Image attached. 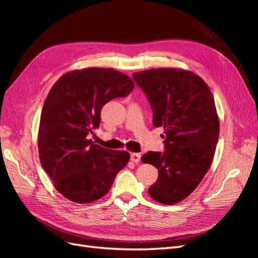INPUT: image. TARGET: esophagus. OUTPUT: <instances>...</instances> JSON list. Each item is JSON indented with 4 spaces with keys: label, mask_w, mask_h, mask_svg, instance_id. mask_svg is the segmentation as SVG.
<instances>
[{
    "label": "esophagus",
    "mask_w": 258,
    "mask_h": 258,
    "mask_svg": "<svg viewBox=\"0 0 258 258\" xmlns=\"http://www.w3.org/2000/svg\"><path fill=\"white\" fill-rule=\"evenodd\" d=\"M130 159L132 162L135 163H139L140 160H141V154H138V153H134L130 155Z\"/></svg>",
    "instance_id": "esophagus-1"
}]
</instances>
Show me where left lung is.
<instances>
[{
	"instance_id": "8db88e82",
	"label": "left lung",
	"mask_w": 258,
	"mask_h": 258,
	"mask_svg": "<svg viewBox=\"0 0 258 258\" xmlns=\"http://www.w3.org/2000/svg\"><path fill=\"white\" fill-rule=\"evenodd\" d=\"M151 104L154 127L165 130V152H147L144 163L158 169L150 196L165 205L182 201L196 189L212 162L220 136L212 93L202 79L176 69L132 74Z\"/></svg>"
}]
</instances>
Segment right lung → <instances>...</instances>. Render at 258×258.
I'll list each match as a JSON object with an SVG mask.
<instances>
[{
    "mask_svg": "<svg viewBox=\"0 0 258 258\" xmlns=\"http://www.w3.org/2000/svg\"><path fill=\"white\" fill-rule=\"evenodd\" d=\"M130 77L112 69L91 68L62 75L46 98L38 129V153L56 189L77 204H89L111 189L130 155L87 139L101 121L102 107L127 97Z\"/></svg>",
    "mask_w": 258,
    "mask_h": 258,
    "instance_id": "1",
    "label": "right lung"
}]
</instances>
